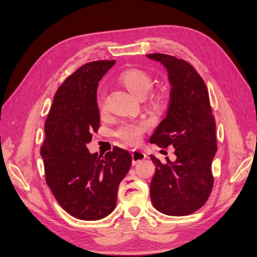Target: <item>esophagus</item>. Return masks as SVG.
I'll return each mask as SVG.
<instances>
[{
  "label": "esophagus",
  "mask_w": 257,
  "mask_h": 257,
  "mask_svg": "<svg viewBox=\"0 0 257 257\" xmlns=\"http://www.w3.org/2000/svg\"><path fill=\"white\" fill-rule=\"evenodd\" d=\"M132 164L136 165L137 163L143 161L145 158H146V155L143 153V152H140V151H137V150H134L132 151Z\"/></svg>",
  "instance_id": "esophagus-1"
}]
</instances>
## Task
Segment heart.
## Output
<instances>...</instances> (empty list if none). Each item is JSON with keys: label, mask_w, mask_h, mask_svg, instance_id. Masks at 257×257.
Here are the masks:
<instances>
[{"label": "heart", "mask_w": 257, "mask_h": 257, "mask_svg": "<svg viewBox=\"0 0 257 257\" xmlns=\"http://www.w3.org/2000/svg\"><path fill=\"white\" fill-rule=\"evenodd\" d=\"M121 84L137 98H144L154 85L153 78L147 72L140 69H130L122 72L119 77ZM171 99V93L168 88H161L155 92L151 98L150 103L156 111H164L167 109ZM100 109H103L104 103L99 101ZM147 129V123L140 122H126L116 130V136L130 144L139 143L142 139L143 132Z\"/></svg>", "instance_id": "heart-1"}]
</instances>
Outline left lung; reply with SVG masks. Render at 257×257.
Segmentation results:
<instances>
[{"label":"left lung","instance_id":"8db88e82","mask_svg":"<svg viewBox=\"0 0 257 257\" xmlns=\"http://www.w3.org/2000/svg\"><path fill=\"white\" fill-rule=\"evenodd\" d=\"M160 62L169 74L171 99L165 118L156 128L151 143L175 148L176 160L156 165L151 183L155 208L168 216H187L200 209L210 195L211 162L217 152L216 120L204 80L191 65L162 53L146 55Z\"/></svg>","mask_w":257,"mask_h":257}]
</instances>
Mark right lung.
<instances>
[{
	"label": "right lung",
	"mask_w": 257,
	"mask_h": 257,
	"mask_svg": "<svg viewBox=\"0 0 257 257\" xmlns=\"http://www.w3.org/2000/svg\"><path fill=\"white\" fill-rule=\"evenodd\" d=\"M114 64L90 62L74 71L56 90L45 123L40 155L46 181L62 208L80 220H100L114 210L132 162L131 155L116 146L103 157L86 147L100 125L98 82Z\"/></svg>",
	"instance_id": "1"
}]
</instances>
